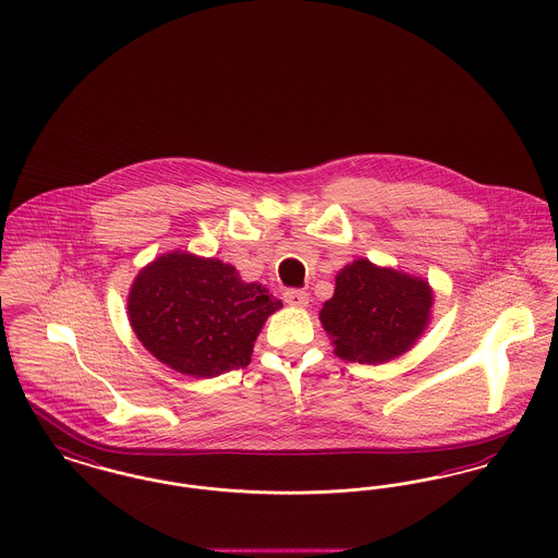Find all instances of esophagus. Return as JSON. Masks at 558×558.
<instances>
[{
    "label": "esophagus",
    "instance_id": "esophagus-1",
    "mask_svg": "<svg viewBox=\"0 0 558 558\" xmlns=\"http://www.w3.org/2000/svg\"><path fill=\"white\" fill-rule=\"evenodd\" d=\"M283 300H286L290 306H295V308L308 306V293L302 292V290H286V292H283Z\"/></svg>",
    "mask_w": 558,
    "mask_h": 558
}]
</instances>
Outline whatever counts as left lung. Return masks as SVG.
Instances as JSON below:
<instances>
[{
    "label": "left lung",
    "mask_w": 558,
    "mask_h": 558,
    "mask_svg": "<svg viewBox=\"0 0 558 558\" xmlns=\"http://www.w3.org/2000/svg\"><path fill=\"white\" fill-rule=\"evenodd\" d=\"M433 302L435 292L424 277L356 258L338 270L319 322L340 359L381 365L422 338Z\"/></svg>",
    "instance_id": "obj_1"
}]
</instances>
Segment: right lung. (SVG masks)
Segmentation results:
<instances>
[{
  "instance_id": "add662e5",
  "label": "right lung",
  "mask_w": 558,
  "mask_h": 558,
  "mask_svg": "<svg viewBox=\"0 0 558 558\" xmlns=\"http://www.w3.org/2000/svg\"><path fill=\"white\" fill-rule=\"evenodd\" d=\"M281 306L235 266L180 250L143 266L128 293V319L143 347L193 378L250 365L263 325Z\"/></svg>"
}]
</instances>
